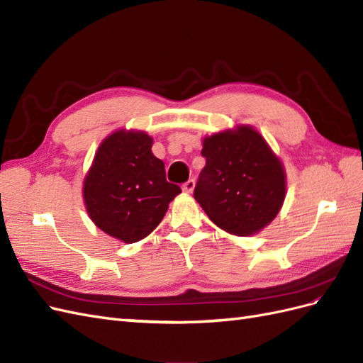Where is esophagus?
<instances>
[{
	"mask_svg": "<svg viewBox=\"0 0 363 363\" xmlns=\"http://www.w3.org/2000/svg\"><path fill=\"white\" fill-rule=\"evenodd\" d=\"M194 188H195V182H194V180H188V182H186V183L183 184V192L192 194Z\"/></svg>",
	"mask_w": 363,
	"mask_h": 363,
	"instance_id": "obj_1",
	"label": "esophagus"
}]
</instances>
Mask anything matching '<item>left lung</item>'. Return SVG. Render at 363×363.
Masks as SVG:
<instances>
[{"label": "left lung", "mask_w": 363, "mask_h": 363, "mask_svg": "<svg viewBox=\"0 0 363 363\" xmlns=\"http://www.w3.org/2000/svg\"><path fill=\"white\" fill-rule=\"evenodd\" d=\"M203 168L194 196L211 221L235 236L259 233L272 223L286 196V171L251 125L203 139Z\"/></svg>", "instance_id": "1"}]
</instances>
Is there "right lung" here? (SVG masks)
Masks as SVG:
<instances>
[{
    "label": "right lung",
    "instance_id": "add662e5",
    "mask_svg": "<svg viewBox=\"0 0 363 363\" xmlns=\"http://www.w3.org/2000/svg\"><path fill=\"white\" fill-rule=\"evenodd\" d=\"M152 138L121 128L98 147L83 180V201L92 223L124 244L147 238L182 189L167 182L164 164L151 151Z\"/></svg>",
    "mask_w": 363,
    "mask_h": 363
}]
</instances>
